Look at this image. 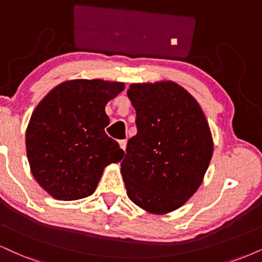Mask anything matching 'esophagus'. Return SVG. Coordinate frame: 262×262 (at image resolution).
Wrapping results in <instances>:
<instances>
[{
	"mask_svg": "<svg viewBox=\"0 0 262 262\" xmlns=\"http://www.w3.org/2000/svg\"><path fill=\"white\" fill-rule=\"evenodd\" d=\"M126 143H127V142H126V140H121V141H119V144H120V148L122 150H125L126 149Z\"/></svg>",
	"mask_w": 262,
	"mask_h": 262,
	"instance_id": "1",
	"label": "esophagus"
}]
</instances>
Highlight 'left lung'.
I'll use <instances>...</instances> for the list:
<instances>
[{
	"label": "left lung",
	"instance_id": "8db88e82",
	"mask_svg": "<svg viewBox=\"0 0 262 262\" xmlns=\"http://www.w3.org/2000/svg\"><path fill=\"white\" fill-rule=\"evenodd\" d=\"M137 135L128 140L121 175L127 195L147 212L165 215L198 190L212 151L211 131L199 103L179 83H131Z\"/></svg>",
	"mask_w": 262,
	"mask_h": 262
}]
</instances>
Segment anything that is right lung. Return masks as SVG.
Listing matches in <instances>:
<instances>
[{
	"label": "right lung",
	"instance_id": "1",
	"mask_svg": "<svg viewBox=\"0 0 262 262\" xmlns=\"http://www.w3.org/2000/svg\"><path fill=\"white\" fill-rule=\"evenodd\" d=\"M125 83L101 79L68 80L38 103L25 134L32 176L51 196L77 200L95 192L103 171L124 150L106 136L105 104Z\"/></svg>",
	"mask_w": 262,
	"mask_h": 262
}]
</instances>
